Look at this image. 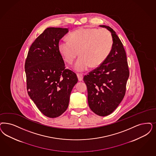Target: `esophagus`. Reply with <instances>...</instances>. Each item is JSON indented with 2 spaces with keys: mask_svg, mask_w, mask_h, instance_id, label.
<instances>
[{
  "mask_svg": "<svg viewBox=\"0 0 156 156\" xmlns=\"http://www.w3.org/2000/svg\"><path fill=\"white\" fill-rule=\"evenodd\" d=\"M77 76H78V80L80 81H82L83 80V75L82 74H80V73H78L77 74Z\"/></svg>",
  "mask_w": 156,
  "mask_h": 156,
  "instance_id": "esophagus-1",
  "label": "esophagus"
}]
</instances>
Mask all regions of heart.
<instances>
[{
  "mask_svg": "<svg viewBox=\"0 0 156 156\" xmlns=\"http://www.w3.org/2000/svg\"><path fill=\"white\" fill-rule=\"evenodd\" d=\"M69 38V41H60L59 52L69 64H71L80 54L81 56L74 65L77 71L101 65L113 45L111 33L105 29L81 28L70 33Z\"/></svg>",
  "mask_w": 156,
  "mask_h": 156,
  "instance_id": "obj_1",
  "label": "heart"
}]
</instances>
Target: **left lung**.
Listing matches in <instances>:
<instances>
[{
	"label": "left lung",
	"mask_w": 156,
	"mask_h": 156,
	"mask_svg": "<svg viewBox=\"0 0 156 156\" xmlns=\"http://www.w3.org/2000/svg\"><path fill=\"white\" fill-rule=\"evenodd\" d=\"M113 45L107 58L94 70L83 77L87 89V100L94 113L105 116L112 113L122 101L126 93L129 69L123 44L111 27Z\"/></svg>",
	"instance_id": "1"
}]
</instances>
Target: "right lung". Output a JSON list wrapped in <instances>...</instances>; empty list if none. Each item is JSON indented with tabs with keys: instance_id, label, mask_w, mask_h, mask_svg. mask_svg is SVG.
Returning <instances> with one entry per match:
<instances>
[{
	"instance_id": "right-lung-1",
	"label": "right lung",
	"mask_w": 156,
	"mask_h": 156,
	"mask_svg": "<svg viewBox=\"0 0 156 156\" xmlns=\"http://www.w3.org/2000/svg\"><path fill=\"white\" fill-rule=\"evenodd\" d=\"M69 29L48 27L32 43L25 64L27 93L45 116L55 118L67 109L70 94L78 81L66 69L59 41Z\"/></svg>"
}]
</instances>
